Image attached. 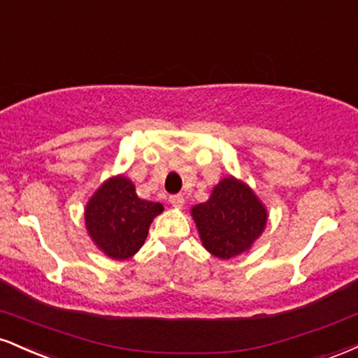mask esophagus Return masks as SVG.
I'll use <instances>...</instances> for the list:
<instances>
[{"label":"esophagus","instance_id":"esophagus-1","mask_svg":"<svg viewBox=\"0 0 358 358\" xmlns=\"http://www.w3.org/2000/svg\"><path fill=\"white\" fill-rule=\"evenodd\" d=\"M170 203L173 205L175 208H182L183 207V203H185V199H183V195H171L170 199Z\"/></svg>","mask_w":358,"mask_h":358}]
</instances>
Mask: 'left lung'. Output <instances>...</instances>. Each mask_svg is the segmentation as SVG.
Instances as JSON below:
<instances>
[{"label":"left lung","instance_id":"left-lung-1","mask_svg":"<svg viewBox=\"0 0 358 358\" xmlns=\"http://www.w3.org/2000/svg\"><path fill=\"white\" fill-rule=\"evenodd\" d=\"M192 217L203 248L219 259H231L250 249L264 232L268 210L249 185L227 176L213 187L207 202L195 205Z\"/></svg>","mask_w":358,"mask_h":358}]
</instances>
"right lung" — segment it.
I'll use <instances>...</instances> for the list:
<instances>
[{
    "label": "right lung",
    "mask_w": 358,
    "mask_h": 358,
    "mask_svg": "<svg viewBox=\"0 0 358 358\" xmlns=\"http://www.w3.org/2000/svg\"><path fill=\"white\" fill-rule=\"evenodd\" d=\"M163 205L143 200L133 182L117 175L106 180L85 207V227L94 244L116 261L133 257L145 244L151 222Z\"/></svg>",
    "instance_id": "right-lung-1"
}]
</instances>
